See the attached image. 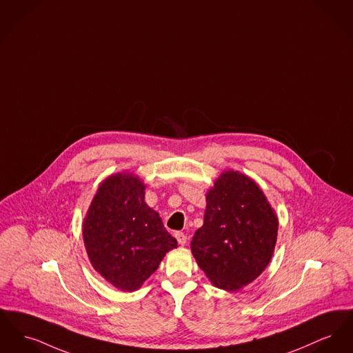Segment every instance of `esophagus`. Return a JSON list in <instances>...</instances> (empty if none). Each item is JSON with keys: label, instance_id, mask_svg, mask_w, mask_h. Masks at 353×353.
I'll use <instances>...</instances> for the list:
<instances>
[{"label": "esophagus", "instance_id": "obj_1", "mask_svg": "<svg viewBox=\"0 0 353 353\" xmlns=\"http://www.w3.org/2000/svg\"><path fill=\"white\" fill-rule=\"evenodd\" d=\"M174 237L177 239V241H179L180 245H185V244H187V234H184L183 232H176V233H174Z\"/></svg>", "mask_w": 353, "mask_h": 353}]
</instances>
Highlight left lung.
Masks as SVG:
<instances>
[{
	"instance_id": "obj_1",
	"label": "left lung",
	"mask_w": 353,
	"mask_h": 353,
	"mask_svg": "<svg viewBox=\"0 0 353 353\" xmlns=\"http://www.w3.org/2000/svg\"><path fill=\"white\" fill-rule=\"evenodd\" d=\"M277 230V214L256 181L225 170L208 190L204 224L190 249L216 288L236 292L268 267Z\"/></svg>"
}]
</instances>
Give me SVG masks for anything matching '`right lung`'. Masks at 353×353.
I'll return each mask as SVG.
<instances>
[{
    "label": "right lung",
    "mask_w": 353,
    "mask_h": 353,
    "mask_svg": "<svg viewBox=\"0 0 353 353\" xmlns=\"http://www.w3.org/2000/svg\"><path fill=\"white\" fill-rule=\"evenodd\" d=\"M92 267L123 292L141 288L177 241L145 203V184L130 172L110 174L100 184L83 223Z\"/></svg>",
    "instance_id": "right-lung-1"
}]
</instances>
